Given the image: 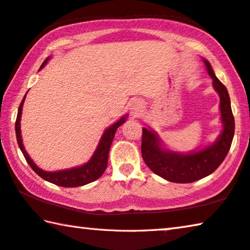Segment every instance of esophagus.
Listing matches in <instances>:
<instances>
[{
	"label": "esophagus",
	"instance_id": "34e87169",
	"mask_svg": "<svg viewBox=\"0 0 250 250\" xmlns=\"http://www.w3.org/2000/svg\"><path fill=\"white\" fill-rule=\"evenodd\" d=\"M130 110H131L132 116L134 118H137V117H139L142 111H144V104H142L141 101L136 100V101L132 102L131 108H130Z\"/></svg>",
	"mask_w": 250,
	"mask_h": 250
}]
</instances>
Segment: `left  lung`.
Masks as SVG:
<instances>
[{
  "label": "left lung",
  "mask_w": 250,
  "mask_h": 250,
  "mask_svg": "<svg viewBox=\"0 0 250 250\" xmlns=\"http://www.w3.org/2000/svg\"><path fill=\"white\" fill-rule=\"evenodd\" d=\"M208 74L212 79V86L220 99V121L223 130L217 139L204 148L189 152H179L167 148L156 131L149 126L142 128V158L152 172L164 179L187 184L207 177L219 167L230 149L235 120L230 98L226 86L216 77L208 60L203 59Z\"/></svg>",
  "instance_id": "left-lung-1"
}]
</instances>
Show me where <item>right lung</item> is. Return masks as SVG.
<instances>
[{
    "mask_svg": "<svg viewBox=\"0 0 250 250\" xmlns=\"http://www.w3.org/2000/svg\"><path fill=\"white\" fill-rule=\"evenodd\" d=\"M51 57L46 58V60L42 63V68H44ZM26 94L23 98L21 104L19 106L18 110V117H17V122H15V134H17V140L18 145L21 149V151L24 156L25 160L27 164L30 165V167L34 170L35 173L44 179L46 181L51 182V184H54L57 186H60V187H66V188H73V187H80V186H84L86 184H90L94 180L99 179L102 176V173L104 172L106 169V166H108V157H109V151L110 146L112 144L114 134H116L117 129L119 126L122 125L126 121V118L128 116H124L119 119L118 121L114 122L113 125H111L104 130V132L102 133L101 139L99 141L97 146V149L94 150L92 157L81 166L79 167H73L70 169H64V170H58V171H45L41 168H39L37 165L34 164V161L31 159L29 153L26 152V150L23 146V140H22V134H21V117H22V108L23 104H24Z\"/></svg>",
    "mask_w": 250,
    "mask_h": 250,
    "instance_id": "1",
    "label": "right lung"
}]
</instances>
